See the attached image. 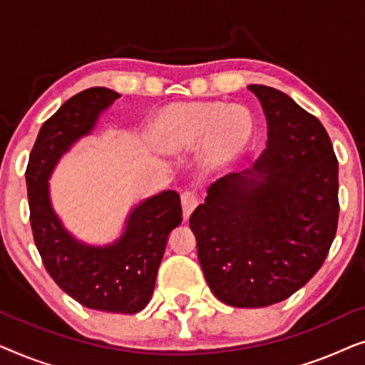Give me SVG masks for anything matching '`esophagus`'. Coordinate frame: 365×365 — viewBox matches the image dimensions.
<instances>
[{
	"label": "esophagus",
	"instance_id": "34e87169",
	"mask_svg": "<svg viewBox=\"0 0 365 365\" xmlns=\"http://www.w3.org/2000/svg\"><path fill=\"white\" fill-rule=\"evenodd\" d=\"M181 204H182V216L184 219H189L194 209L197 206V196L194 192H184L181 196Z\"/></svg>",
	"mask_w": 365,
	"mask_h": 365
}]
</instances>
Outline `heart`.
<instances>
[{"instance_id": "b5f03b06", "label": "heart", "mask_w": 365, "mask_h": 365, "mask_svg": "<svg viewBox=\"0 0 365 365\" xmlns=\"http://www.w3.org/2000/svg\"><path fill=\"white\" fill-rule=\"evenodd\" d=\"M252 133L251 113L221 101L173 103L151 124V141L158 151L182 156L199 146L201 164L207 171H221L241 158Z\"/></svg>"}]
</instances>
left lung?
Here are the masks:
<instances>
[{
  "label": "left lung",
  "mask_w": 365,
  "mask_h": 365,
  "mask_svg": "<svg viewBox=\"0 0 365 365\" xmlns=\"http://www.w3.org/2000/svg\"><path fill=\"white\" fill-rule=\"evenodd\" d=\"M267 121L252 168L217 179L191 214L214 296L232 307L291 297L327 257L339 219V164L317 118L277 89L247 86Z\"/></svg>",
  "instance_id": "8db88e82"
}]
</instances>
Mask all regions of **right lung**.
<instances>
[{
    "label": "right lung",
    "mask_w": 365,
    "mask_h": 365,
    "mask_svg": "<svg viewBox=\"0 0 365 365\" xmlns=\"http://www.w3.org/2000/svg\"><path fill=\"white\" fill-rule=\"evenodd\" d=\"M118 98L108 88L84 89L43 124L26 168L29 221L44 267L68 296L94 311L136 314L151 301L169 232L182 221L179 194L163 191L144 199L128 214L116 241L93 246L63 226L48 182L63 154L93 133Z\"/></svg>",
    "instance_id": "1"
}]
</instances>
